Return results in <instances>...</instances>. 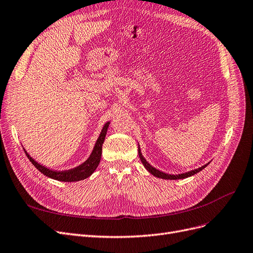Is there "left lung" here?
Returning <instances> with one entry per match:
<instances>
[{"instance_id":"obj_1","label":"left lung","mask_w":253,"mask_h":253,"mask_svg":"<svg viewBox=\"0 0 253 253\" xmlns=\"http://www.w3.org/2000/svg\"><path fill=\"white\" fill-rule=\"evenodd\" d=\"M138 156H139V160H141V162L143 163L144 167L146 168V169H147L149 172H150L153 176L158 177V178H163V179H171V180L174 179V180H175V179L186 178V177H190V176H192V175H194V174H196V173L200 172L201 170H203L204 168L209 165V164H208V165H204V166H202L201 168H198V169L190 171V172H186V173H182V174H178V175H171V174L164 173V172H162V171H160V170H156L155 168H153L150 164H148L147 161L144 158V156L142 155L141 149H139V148H138Z\"/></svg>"}]
</instances>
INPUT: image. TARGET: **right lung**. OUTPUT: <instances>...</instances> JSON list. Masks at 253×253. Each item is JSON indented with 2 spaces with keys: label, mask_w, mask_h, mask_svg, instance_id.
Returning <instances> with one entry per match:
<instances>
[{
  "label": "right lung",
  "mask_w": 253,
  "mask_h": 253,
  "mask_svg": "<svg viewBox=\"0 0 253 253\" xmlns=\"http://www.w3.org/2000/svg\"><path fill=\"white\" fill-rule=\"evenodd\" d=\"M109 126V122L104 125L103 127L102 131L100 133L99 138L97 139V143L95 145V148L90 154V156L87 158V161L84 162L82 165L74 168V169L68 170V171H54L50 170L48 168L40 165L39 163H36L33 158L27 153V151L24 149V151L27 155V157L29 158L30 162L33 164V166L36 168L37 170L41 171L43 175L50 177V178H53L55 180H59V181H65V182H72V181H79L83 180L89 177L93 171L97 169V167L100 163L101 160V154H102V145L104 143L105 135L107 132V128Z\"/></svg>",
  "instance_id": "1"
}]
</instances>
